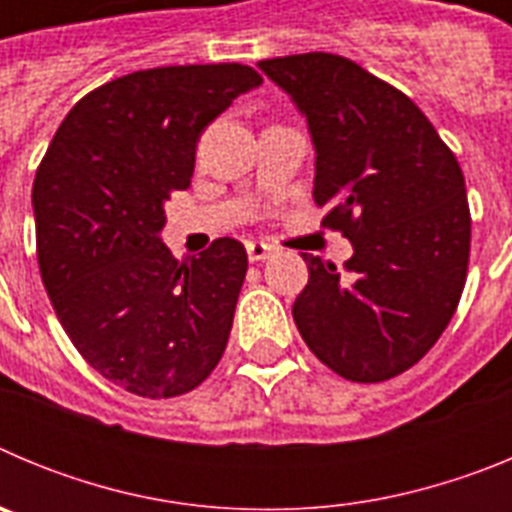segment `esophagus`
<instances>
[{
    "label": "esophagus",
    "mask_w": 512,
    "mask_h": 512,
    "mask_svg": "<svg viewBox=\"0 0 512 512\" xmlns=\"http://www.w3.org/2000/svg\"><path fill=\"white\" fill-rule=\"evenodd\" d=\"M246 251H248V261L253 264H259V261H266L274 253V248L264 241H246Z\"/></svg>",
    "instance_id": "esophagus-1"
}]
</instances>
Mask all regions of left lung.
<instances>
[{
	"label": "left lung",
	"instance_id": "1",
	"mask_svg": "<svg viewBox=\"0 0 512 512\" xmlns=\"http://www.w3.org/2000/svg\"><path fill=\"white\" fill-rule=\"evenodd\" d=\"M315 143V205L354 256L302 253L310 269L292 315L307 348L351 382L408 372L454 318L467 282L472 215L464 174L418 104L333 53L266 58Z\"/></svg>",
	"mask_w": 512,
	"mask_h": 512
}]
</instances>
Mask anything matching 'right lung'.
Listing matches in <instances>:
<instances>
[{"instance_id":"1","label":"right lung","mask_w":512,"mask_h":512,"mask_svg":"<svg viewBox=\"0 0 512 512\" xmlns=\"http://www.w3.org/2000/svg\"><path fill=\"white\" fill-rule=\"evenodd\" d=\"M243 63L135 71L74 104L33 182L35 248L66 336L104 379L148 400L200 387L228 346L248 271L217 238L176 261L158 233L189 187L202 130L261 84Z\"/></svg>"}]
</instances>
